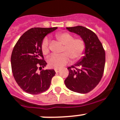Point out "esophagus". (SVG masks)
<instances>
[{"label": "esophagus", "mask_w": 120, "mask_h": 120, "mask_svg": "<svg viewBox=\"0 0 120 120\" xmlns=\"http://www.w3.org/2000/svg\"><path fill=\"white\" fill-rule=\"evenodd\" d=\"M59 71H60V69L59 68H55V71L56 72V73H58V72H59Z\"/></svg>", "instance_id": "esophagus-1"}]
</instances>
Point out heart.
Listing matches in <instances>:
<instances>
[{"mask_svg":"<svg viewBox=\"0 0 120 120\" xmlns=\"http://www.w3.org/2000/svg\"><path fill=\"white\" fill-rule=\"evenodd\" d=\"M57 38L65 45L63 50L64 53L60 55H52L48 59L49 67L53 68H61L70 63L71 58L73 61H76L82 57L85 50V44L82 39H74L73 35L67 33L58 34ZM41 50L44 55H47L50 52L48 38H45L42 42Z\"/></svg>","mask_w":120,"mask_h":120,"instance_id":"heart-1","label":"heart"}]
</instances>
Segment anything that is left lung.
Returning <instances> with one entry per match:
<instances>
[{
    "instance_id": "1",
    "label": "left lung",
    "mask_w": 120,
    "mask_h": 120,
    "mask_svg": "<svg viewBox=\"0 0 120 120\" xmlns=\"http://www.w3.org/2000/svg\"><path fill=\"white\" fill-rule=\"evenodd\" d=\"M81 38L85 44L84 55L74 66L68 68L65 86L73 92L86 94L96 87L104 73L105 53L102 43L94 32L82 26L66 28ZM75 66H79L77 69Z\"/></svg>"
}]
</instances>
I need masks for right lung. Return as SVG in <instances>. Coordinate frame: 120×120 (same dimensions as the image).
<instances>
[{"mask_svg":"<svg viewBox=\"0 0 120 120\" xmlns=\"http://www.w3.org/2000/svg\"><path fill=\"white\" fill-rule=\"evenodd\" d=\"M55 28H34L23 34L15 45L11 56V69L16 82L25 92L38 94L49 89L52 78L55 75L54 70H37L44 68L41 50L42 42Z\"/></svg>","mask_w":120,"mask_h":120,"instance_id":"1","label":"right lung"}]
</instances>
